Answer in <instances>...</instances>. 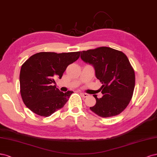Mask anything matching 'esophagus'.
I'll return each mask as SVG.
<instances>
[{
  "label": "esophagus",
  "instance_id": "34e87169",
  "mask_svg": "<svg viewBox=\"0 0 157 157\" xmlns=\"http://www.w3.org/2000/svg\"><path fill=\"white\" fill-rule=\"evenodd\" d=\"M81 94H82V97H84V98L87 97H89V94H87V93H81Z\"/></svg>",
  "mask_w": 157,
  "mask_h": 157
}]
</instances>
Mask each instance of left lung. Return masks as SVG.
I'll return each mask as SVG.
<instances>
[{
    "instance_id": "obj_1",
    "label": "left lung",
    "mask_w": 157,
    "mask_h": 157,
    "mask_svg": "<svg viewBox=\"0 0 157 157\" xmlns=\"http://www.w3.org/2000/svg\"><path fill=\"white\" fill-rule=\"evenodd\" d=\"M81 59L92 64L95 75L102 85L100 90L104 95L96 99L90 109L102 117L120 114L132 99L135 87V74L126 55L108 47H100L83 51Z\"/></svg>"
}]
</instances>
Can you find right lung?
I'll return each mask as SVG.
<instances>
[{"label": "right lung", "mask_w": 157, "mask_h": 157, "mask_svg": "<svg viewBox=\"0 0 157 157\" xmlns=\"http://www.w3.org/2000/svg\"><path fill=\"white\" fill-rule=\"evenodd\" d=\"M80 53L40 52L23 64L19 75L20 93L30 110L49 117L63 107L74 92L60 91L54 85L55 80L62 78L68 66L79 59Z\"/></svg>", "instance_id": "right-lung-1"}]
</instances>
